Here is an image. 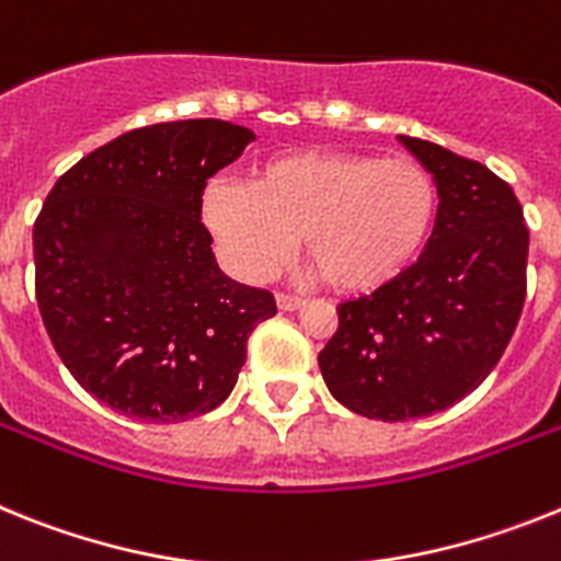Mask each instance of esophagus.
Instances as JSON below:
<instances>
[{"instance_id":"obj_1","label":"esophagus","mask_w":561,"mask_h":561,"mask_svg":"<svg viewBox=\"0 0 561 561\" xmlns=\"http://www.w3.org/2000/svg\"><path fill=\"white\" fill-rule=\"evenodd\" d=\"M276 305H279V310H285V313H294V310H299L301 305H305V299H301V296L279 294L276 296Z\"/></svg>"}]
</instances>
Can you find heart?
Returning a JSON list of instances; mask_svg holds the SVG:
<instances>
[{"label":"heart","instance_id":"obj_1","mask_svg":"<svg viewBox=\"0 0 561 561\" xmlns=\"http://www.w3.org/2000/svg\"><path fill=\"white\" fill-rule=\"evenodd\" d=\"M435 178L412 158L362 152H290L265 160L240 186L211 180L199 211L233 274H279L301 237L316 271L362 294L398 279L437 222Z\"/></svg>","mask_w":561,"mask_h":561}]
</instances>
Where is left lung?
Returning <instances> with one entry per match:
<instances>
[{
	"label": "left lung",
	"instance_id": "8db88e82",
	"mask_svg": "<svg viewBox=\"0 0 561 561\" xmlns=\"http://www.w3.org/2000/svg\"><path fill=\"white\" fill-rule=\"evenodd\" d=\"M435 178L437 222L421 260L339 305L319 353L330 396L369 421L443 412L474 392L525 305L528 228L505 180L477 160L398 135Z\"/></svg>",
	"mask_w": 561,
	"mask_h": 561
}]
</instances>
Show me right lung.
Wrapping results in <instances>:
<instances>
[{
  "label": "right lung",
  "mask_w": 561,
  "mask_h": 561,
  "mask_svg": "<svg viewBox=\"0 0 561 561\" xmlns=\"http://www.w3.org/2000/svg\"><path fill=\"white\" fill-rule=\"evenodd\" d=\"M251 140L217 118L133 129L61 174L33 226L36 301L58 358L135 421L220 407L251 330L276 316L267 290L222 274L199 220L208 178Z\"/></svg>",
  "instance_id": "1"
}]
</instances>
